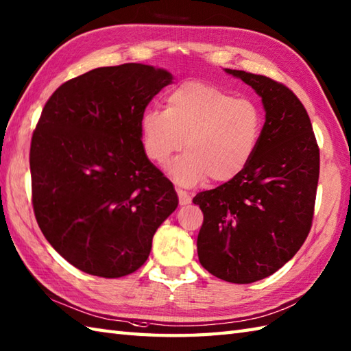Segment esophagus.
Returning <instances> with one entry per match:
<instances>
[{
	"label": "esophagus",
	"mask_w": 351,
	"mask_h": 351,
	"mask_svg": "<svg viewBox=\"0 0 351 351\" xmlns=\"http://www.w3.org/2000/svg\"><path fill=\"white\" fill-rule=\"evenodd\" d=\"M176 193H178L179 203H181V205H189V203H191V195L189 193L181 190V189H178Z\"/></svg>",
	"instance_id": "1"
}]
</instances>
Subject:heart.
<instances>
[{"label":"heart","instance_id":"heart-1","mask_svg":"<svg viewBox=\"0 0 351 351\" xmlns=\"http://www.w3.org/2000/svg\"><path fill=\"white\" fill-rule=\"evenodd\" d=\"M262 128L263 113L254 101L205 82H184L167 95L166 110L151 109L142 118L143 148L157 165L181 149L185 138L186 152L169 166L181 185L238 176L254 157Z\"/></svg>","mask_w":351,"mask_h":351}]
</instances>
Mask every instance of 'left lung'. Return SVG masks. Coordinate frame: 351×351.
<instances>
[{
	"label": "left lung",
	"instance_id": "left-lung-1",
	"mask_svg": "<svg viewBox=\"0 0 351 351\" xmlns=\"http://www.w3.org/2000/svg\"><path fill=\"white\" fill-rule=\"evenodd\" d=\"M226 71L262 97L266 121L248 166L193 199L203 213L197 254L217 278L250 284L286 265L311 230L320 149L291 89L262 75Z\"/></svg>",
	"mask_w": 351,
	"mask_h": 351
}]
</instances>
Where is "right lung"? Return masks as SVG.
<instances>
[{
  "label": "right lung",
  "instance_id": "obj_1",
  "mask_svg": "<svg viewBox=\"0 0 351 351\" xmlns=\"http://www.w3.org/2000/svg\"><path fill=\"white\" fill-rule=\"evenodd\" d=\"M172 75L145 64L100 67L51 95L31 138L32 208L47 242L103 278L133 274L178 206L173 184L145 154L146 106Z\"/></svg>",
  "mask_w": 351,
  "mask_h": 351
}]
</instances>
